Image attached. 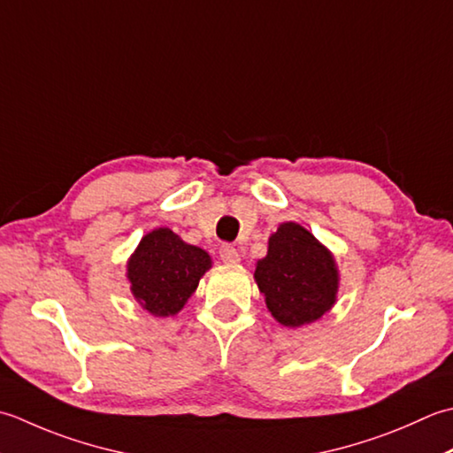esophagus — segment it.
Wrapping results in <instances>:
<instances>
[{
    "mask_svg": "<svg viewBox=\"0 0 453 453\" xmlns=\"http://www.w3.org/2000/svg\"><path fill=\"white\" fill-rule=\"evenodd\" d=\"M219 254H220V260H223L225 264H238L240 262V254H238V250L234 246H230V244H223L219 248Z\"/></svg>",
    "mask_w": 453,
    "mask_h": 453,
    "instance_id": "esophagus-1",
    "label": "esophagus"
}]
</instances>
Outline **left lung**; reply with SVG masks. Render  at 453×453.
Segmentation results:
<instances>
[{
    "label": "left lung",
    "instance_id": "left-lung-1",
    "mask_svg": "<svg viewBox=\"0 0 453 453\" xmlns=\"http://www.w3.org/2000/svg\"><path fill=\"white\" fill-rule=\"evenodd\" d=\"M254 280L272 317L289 328L319 320L336 303L334 257L297 223H283L270 236L267 256L257 260Z\"/></svg>",
    "mask_w": 453,
    "mask_h": 453
}]
</instances>
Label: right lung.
Returning a JSON list of instances; mask_svg holds the SVG:
<instances>
[{
  "mask_svg": "<svg viewBox=\"0 0 453 453\" xmlns=\"http://www.w3.org/2000/svg\"><path fill=\"white\" fill-rule=\"evenodd\" d=\"M211 267V256L172 233L156 228L142 236L127 264L134 299L154 317H173L183 309L199 280Z\"/></svg>",
  "mask_w": 453,
  "mask_h": 453,
  "instance_id": "right-lung-1",
  "label": "right lung"
}]
</instances>
